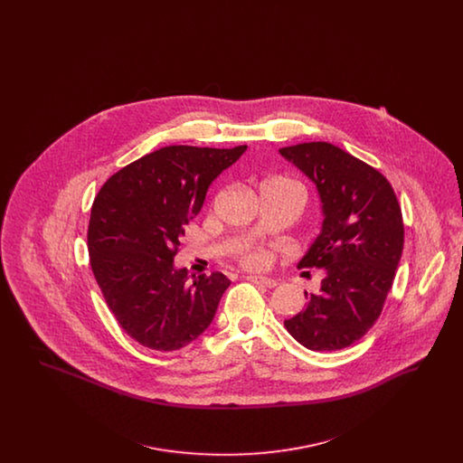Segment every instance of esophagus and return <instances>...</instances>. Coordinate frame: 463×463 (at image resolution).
I'll use <instances>...</instances> for the list:
<instances>
[{"label": "esophagus", "instance_id": "obj_1", "mask_svg": "<svg viewBox=\"0 0 463 463\" xmlns=\"http://www.w3.org/2000/svg\"><path fill=\"white\" fill-rule=\"evenodd\" d=\"M246 279L251 281V283H255V285H259V287L274 288L278 285L276 279L265 278V276H251V274H250V276H246Z\"/></svg>", "mask_w": 463, "mask_h": 463}]
</instances>
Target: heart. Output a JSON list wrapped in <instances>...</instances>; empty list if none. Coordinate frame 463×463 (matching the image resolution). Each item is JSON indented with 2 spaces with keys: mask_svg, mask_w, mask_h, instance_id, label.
<instances>
[{
  "mask_svg": "<svg viewBox=\"0 0 463 463\" xmlns=\"http://www.w3.org/2000/svg\"><path fill=\"white\" fill-rule=\"evenodd\" d=\"M278 180H285V178H278ZM285 182H289V180H285ZM289 184H293V182H289ZM238 259L248 269H262L270 262L269 251L260 246H251V248L244 250L238 255Z\"/></svg>",
  "mask_w": 463,
  "mask_h": 463,
  "instance_id": "b5f03b06",
  "label": "heart"
}]
</instances>
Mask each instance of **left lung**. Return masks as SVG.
I'll use <instances>...</instances> for the list:
<instances>
[{"label":"left lung","mask_w":463,"mask_h":463,"mask_svg":"<svg viewBox=\"0 0 463 463\" xmlns=\"http://www.w3.org/2000/svg\"><path fill=\"white\" fill-rule=\"evenodd\" d=\"M316 184L323 229L300 267L325 269L319 293L285 321L310 351H340L363 338L382 314L404 244L402 213L391 182L328 142L279 149Z\"/></svg>","instance_id":"obj_1"}]
</instances>
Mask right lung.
Segmentation results:
<instances>
[{"label":"right lung","mask_w":463,"mask_h":463,"mask_svg":"<svg viewBox=\"0 0 463 463\" xmlns=\"http://www.w3.org/2000/svg\"><path fill=\"white\" fill-rule=\"evenodd\" d=\"M244 151L161 147L109 176L93 201L90 265L116 321L140 345L172 353L213 321L231 281L222 272L189 281L174 259L210 184Z\"/></svg>","instance_id":"1"}]
</instances>
